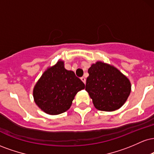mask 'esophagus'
I'll list each match as a JSON object with an SVG mask.
<instances>
[{"label": "esophagus", "mask_w": 154, "mask_h": 154, "mask_svg": "<svg viewBox=\"0 0 154 154\" xmlns=\"http://www.w3.org/2000/svg\"><path fill=\"white\" fill-rule=\"evenodd\" d=\"M81 80H82V82L85 83H85H86V79H85V77H81Z\"/></svg>", "instance_id": "esophagus-1"}]
</instances>
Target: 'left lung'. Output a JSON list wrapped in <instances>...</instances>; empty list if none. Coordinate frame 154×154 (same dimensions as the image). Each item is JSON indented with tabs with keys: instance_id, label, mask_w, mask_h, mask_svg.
Listing matches in <instances>:
<instances>
[{
	"instance_id": "1",
	"label": "left lung",
	"mask_w": 154,
	"mask_h": 154,
	"mask_svg": "<svg viewBox=\"0 0 154 154\" xmlns=\"http://www.w3.org/2000/svg\"><path fill=\"white\" fill-rule=\"evenodd\" d=\"M85 91L98 110L114 111L124 105L131 92L130 79L118 69L98 61L88 69Z\"/></svg>"
}]
</instances>
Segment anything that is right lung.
<instances>
[{
	"label": "right lung",
	"mask_w": 154,
	"mask_h": 154,
	"mask_svg": "<svg viewBox=\"0 0 154 154\" xmlns=\"http://www.w3.org/2000/svg\"><path fill=\"white\" fill-rule=\"evenodd\" d=\"M85 88V84L75 72L64 68V61L59 60L48 67L33 88L36 105L50 115H58L71 107L75 96Z\"/></svg>",
	"instance_id": "1"
}]
</instances>
